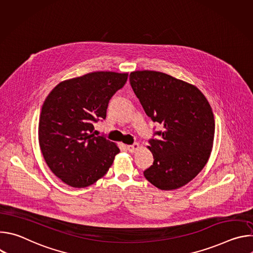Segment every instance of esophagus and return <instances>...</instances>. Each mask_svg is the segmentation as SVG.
Here are the masks:
<instances>
[{"label":"esophagus","instance_id":"34e87169","mask_svg":"<svg viewBox=\"0 0 253 253\" xmlns=\"http://www.w3.org/2000/svg\"><path fill=\"white\" fill-rule=\"evenodd\" d=\"M139 149H140V145L138 143H135V144H133V145H128L127 146V150L131 153H134V152L138 151Z\"/></svg>","mask_w":253,"mask_h":253}]
</instances>
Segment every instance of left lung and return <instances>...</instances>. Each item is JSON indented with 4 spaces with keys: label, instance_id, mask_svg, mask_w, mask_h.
<instances>
[{
    "label": "left lung",
    "instance_id": "1",
    "mask_svg": "<svg viewBox=\"0 0 253 253\" xmlns=\"http://www.w3.org/2000/svg\"><path fill=\"white\" fill-rule=\"evenodd\" d=\"M129 79L147 116L164 128L149 141L154 161L144 176L161 190L186 185L213 147L215 122L207 99L196 86L162 72L134 71Z\"/></svg>",
    "mask_w": 253,
    "mask_h": 253
}]
</instances>
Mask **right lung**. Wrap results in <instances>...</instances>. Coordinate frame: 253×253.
<instances>
[{"label": "right lung", "mask_w": 253, "mask_h": 253, "mask_svg": "<svg viewBox=\"0 0 253 253\" xmlns=\"http://www.w3.org/2000/svg\"><path fill=\"white\" fill-rule=\"evenodd\" d=\"M128 73L93 72L60 82L46 98L39 120V144L51 171L64 183L84 188L102 178L120 152L115 143L93 133L106 118L108 103Z\"/></svg>", "instance_id": "right-lung-1"}]
</instances>
